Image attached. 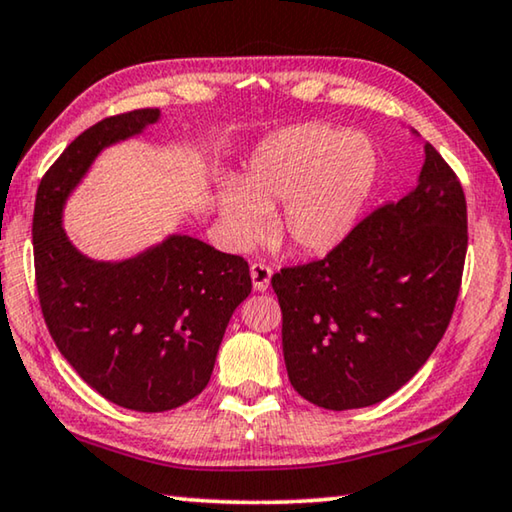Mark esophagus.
<instances>
[{
  "label": "esophagus",
  "instance_id": "esophagus-1",
  "mask_svg": "<svg viewBox=\"0 0 512 512\" xmlns=\"http://www.w3.org/2000/svg\"><path fill=\"white\" fill-rule=\"evenodd\" d=\"M271 266L264 264V262H255L250 264V278H253V287L255 291H266L271 285Z\"/></svg>",
  "mask_w": 512,
  "mask_h": 512
}]
</instances>
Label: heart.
Wrapping results in <instances>:
<instances>
[{
	"mask_svg": "<svg viewBox=\"0 0 512 512\" xmlns=\"http://www.w3.org/2000/svg\"><path fill=\"white\" fill-rule=\"evenodd\" d=\"M376 182V150L360 132L305 123L257 148L239 182L218 193L223 223L237 243L269 230L282 205L280 232L303 253H328L358 223Z\"/></svg>",
	"mask_w": 512,
	"mask_h": 512,
	"instance_id": "b5f03b06",
	"label": "heart"
}]
</instances>
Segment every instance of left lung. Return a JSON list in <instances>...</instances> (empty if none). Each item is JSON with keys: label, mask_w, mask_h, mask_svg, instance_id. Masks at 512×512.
Returning a JSON list of instances; mask_svg holds the SVG:
<instances>
[{"label": "left lung", "mask_w": 512, "mask_h": 512, "mask_svg": "<svg viewBox=\"0 0 512 512\" xmlns=\"http://www.w3.org/2000/svg\"><path fill=\"white\" fill-rule=\"evenodd\" d=\"M417 186L378 207L323 259L271 278L291 385L326 410L385 401L449 326L467 255L460 180L431 143Z\"/></svg>", "instance_id": "1"}]
</instances>
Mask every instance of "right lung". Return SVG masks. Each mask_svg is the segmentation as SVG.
Returning a JSON list of instances; mask_svg holds the SVG:
<instances>
[{
  "label": "right lung",
  "instance_id": "obj_1",
  "mask_svg": "<svg viewBox=\"0 0 512 512\" xmlns=\"http://www.w3.org/2000/svg\"><path fill=\"white\" fill-rule=\"evenodd\" d=\"M157 120L159 109H136L81 132L40 180L31 225L56 348L97 394L139 412L180 408L207 387L230 316L253 289L246 259L186 234L123 262L88 259L66 237L63 205L97 154Z\"/></svg>",
  "mask_w": 512,
  "mask_h": 512
}]
</instances>
